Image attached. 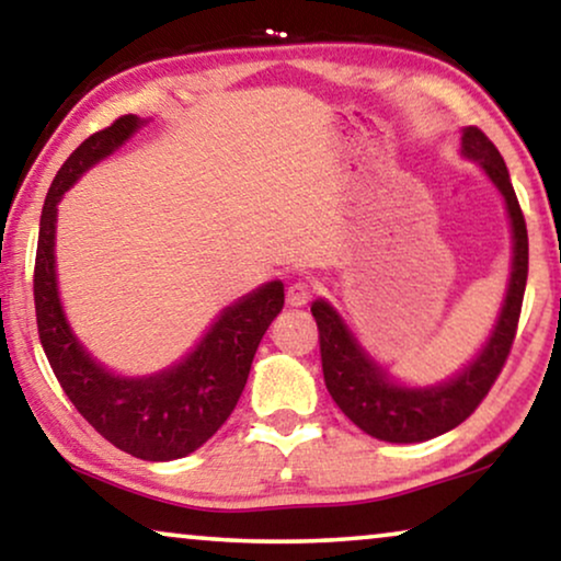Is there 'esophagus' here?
Returning a JSON list of instances; mask_svg holds the SVG:
<instances>
[{"label": "esophagus", "instance_id": "1", "mask_svg": "<svg viewBox=\"0 0 561 561\" xmlns=\"http://www.w3.org/2000/svg\"><path fill=\"white\" fill-rule=\"evenodd\" d=\"M311 301V286L306 280H296L290 283L288 290H286V304L290 306V309H301V306H306Z\"/></svg>", "mask_w": 561, "mask_h": 561}]
</instances>
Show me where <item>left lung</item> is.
<instances>
[{
  "mask_svg": "<svg viewBox=\"0 0 561 561\" xmlns=\"http://www.w3.org/2000/svg\"><path fill=\"white\" fill-rule=\"evenodd\" d=\"M459 156L482 168L488 181L503 196L511 225V273L501 309L482 347L474 352L472 359H467L462 370L426 386L398 380L378 357L370 355V350L359 342L355 329L334 309L332 301L317 298L311 304L319 327L321 367H324L329 396L352 424L380 442L419 444L462 424L488 396L516 336L528 275L524 214L501 152L478 127H462Z\"/></svg>",
  "mask_w": 561,
  "mask_h": 561,
  "instance_id": "1",
  "label": "left lung"
}]
</instances>
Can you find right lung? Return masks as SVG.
<instances>
[{
  "label": "right lung",
  "instance_id": "1",
  "mask_svg": "<svg viewBox=\"0 0 561 561\" xmlns=\"http://www.w3.org/2000/svg\"><path fill=\"white\" fill-rule=\"evenodd\" d=\"M148 122L137 114L119 117L83 140L53 179L37 234L35 317L53 373L81 416L127 455L171 462L209 442L234 411L257 344L283 309V283L267 280L225 306L202 340L158 373L122 375L91 355L60 301L58 204L83 173L114 156Z\"/></svg>",
  "mask_w": 561,
  "mask_h": 561
}]
</instances>
